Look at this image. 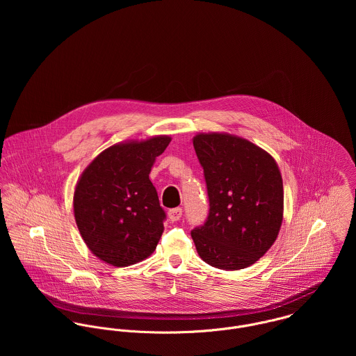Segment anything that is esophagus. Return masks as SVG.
Instances as JSON below:
<instances>
[{
  "instance_id": "obj_1",
  "label": "esophagus",
  "mask_w": 356,
  "mask_h": 356,
  "mask_svg": "<svg viewBox=\"0 0 356 356\" xmlns=\"http://www.w3.org/2000/svg\"><path fill=\"white\" fill-rule=\"evenodd\" d=\"M181 218H182V208H181V207L171 208V209L168 211V219H170L171 222H177V220H179Z\"/></svg>"
}]
</instances>
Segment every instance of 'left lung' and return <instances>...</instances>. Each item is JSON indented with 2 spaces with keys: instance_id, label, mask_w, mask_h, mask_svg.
<instances>
[{
  "instance_id": "obj_1",
  "label": "left lung",
  "mask_w": 356,
  "mask_h": 356,
  "mask_svg": "<svg viewBox=\"0 0 356 356\" xmlns=\"http://www.w3.org/2000/svg\"><path fill=\"white\" fill-rule=\"evenodd\" d=\"M203 167L208 216L191 234L205 263L222 270L254 264L274 244L284 209L275 160L252 143L229 134L193 140Z\"/></svg>"
}]
</instances>
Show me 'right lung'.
<instances>
[{
  "instance_id": "obj_1",
  "label": "right lung",
  "mask_w": 356,
  "mask_h": 356,
  "mask_svg": "<svg viewBox=\"0 0 356 356\" xmlns=\"http://www.w3.org/2000/svg\"><path fill=\"white\" fill-rule=\"evenodd\" d=\"M170 141L161 136L113 145L83 171L74 193L75 220L89 250L104 261L130 266L156 250L167 215L149 172Z\"/></svg>"
}]
</instances>
